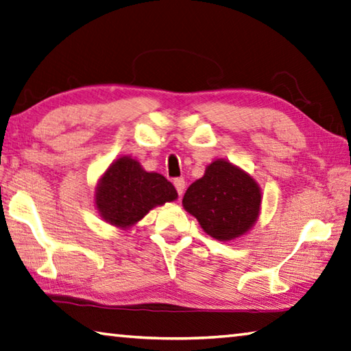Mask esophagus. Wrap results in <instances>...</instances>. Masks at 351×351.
<instances>
[{"label":"esophagus","instance_id":"34e87169","mask_svg":"<svg viewBox=\"0 0 351 351\" xmlns=\"http://www.w3.org/2000/svg\"><path fill=\"white\" fill-rule=\"evenodd\" d=\"M174 186L177 189V194L182 197L183 195V191H184V178L183 177L174 178Z\"/></svg>","mask_w":351,"mask_h":351}]
</instances>
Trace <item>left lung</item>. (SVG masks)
Listing matches in <instances>:
<instances>
[{"label": "left lung", "mask_w": 351, "mask_h": 351, "mask_svg": "<svg viewBox=\"0 0 351 351\" xmlns=\"http://www.w3.org/2000/svg\"><path fill=\"white\" fill-rule=\"evenodd\" d=\"M261 193L250 176L226 160L213 162L204 176L188 188L183 208L204 232L228 241L246 234L260 213Z\"/></svg>", "instance_id": "1"}]
</instances>
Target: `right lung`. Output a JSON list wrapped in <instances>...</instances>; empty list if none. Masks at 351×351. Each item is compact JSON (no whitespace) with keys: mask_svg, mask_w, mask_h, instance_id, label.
I'll list each match as a JSON object with an SVG mask.
<instances>
[{"mask_svg":"<svg viewBox=\"0 0 351 351\" xmlns=\"http://www.w3.org/2000/svg\"><path fill=\"white\" fill-rule=\"evenodd\" d=\"M176 198V188L162 174L147 173L134 158L121 157L99 182L96 206L108 223L128 228L154 206Z\"/></svg>","mask_w":351,"mask_h":351,"instance_id":"1","label":"right lung"}]
</instances>
